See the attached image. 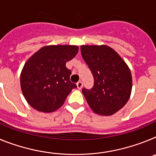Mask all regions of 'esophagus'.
I'll list each match as a JSON object with an SVG mask.
<instances>
[{
    "instance_id": "esophagus-1",
    "label": "esophagus",
    "mask_w": 156,
    "mask_h": 156,
    "mask_svg": "<svg viewBox=\"0 0 156 156\" xmlns=\"http://www.w3.org/2000/svg\"><path fill=\"white\" fill-rule=\"evenodd\" d=\"M76 87H77V88H78V89H80V90L81 88L83 87V83L81 82V81H79V82L76 83Z\"/></svg>"
}]
</instances>
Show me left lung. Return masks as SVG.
<instances>
[{"instance_id": "left-lung-1", "label": "left lung", "mask_w": 156, "mask_h": 156, "mask_svg": "<svg viewBox=\"0 0 156 156\" xmlns=\"http://www.w3.org/2000/svg\"><path fill=\"white\" fill-rule=\"evenodd\" d=\"M81 55L93 74V88L83 94L94 112L112 115L126 104L132 90V76L124 60L107 45H82Z\"/></svg>"}]
</instances>
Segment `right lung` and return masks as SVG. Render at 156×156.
<instances>
[{
  "instance_id": "add662e5",
  "label": "right lung",
  "mask_w": 156,
  "mask_h": 156,
  "mask_svg": "<svg viewBox=\"0 0 156 156\" xmlns=\"http://www.w3.org/2000/svg\"><path fill=\"white\" fill-rule=\"evenodd\" d=\"M76 45H48L41 48L25 63L20 75L25 99L34 109L51 112L64 104L76 85L70 81L67 62L73 58Z\"/></svg>"
}]
</instances>
